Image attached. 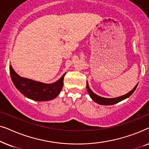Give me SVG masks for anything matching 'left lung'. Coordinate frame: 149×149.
Wrapping results in <instances>:
<instances>
[{"label":"left lung","mask_w":149,"mask_h":149,"mask_svg":"<svg viewBox=\"0 0 149 149\" xmlns=\"http://www.w3.org/2000/svg\"><path fill=\"white\" fill-rule=\"evenodd\" d=\"M137 86H138V84L134 87V89H132V91H130L129 93H127V94L121 95V96H119L117 97H115V98H107V97H100V96H99V95L95 94V93L91 90L90 88H89L88 83H87V91H88V93H89V95H90L91 98L95 102L99 104L106 105V106L115 104H117L118 102H121L122 100H123L129 97L130 95H131L132 93H134V91L136 90Z\"/></svg>","instance_id":"8db88e82"}]
</instances>
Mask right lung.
<instances>
[{
	"label": "right lung",
	"instance_id": "add662e5",
	"mask_svg": "<svg viewBox=\"0 0 149 149\" xmlns=\"http://www.w3.org/2000/svg\"><path fill=\"white\" fill-rule=\"evenodd\" d=\"M11 80L16 88L24 96L35 101H48L54 99L59 95L64 85V78L66 73L54 83H43L31 79L24 78L16 73L9 66Z\"/></svg>",
	"mask_w": 149,
	"mask_h": 149
}]
</instances>
